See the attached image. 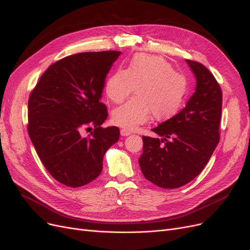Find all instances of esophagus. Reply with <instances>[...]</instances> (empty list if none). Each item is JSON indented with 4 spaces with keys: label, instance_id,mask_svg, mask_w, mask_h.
<instances>
[{
    "label": "esophagus",
    "instance_id": "esophagus-1",
    "mask_svg": "<svg viewBox=\"0 0 250 250\" xmlns=\"http://www.w3.org/2000/svg\"><path fill=\"white\" fill-rule=\"evenodd\" d=\"M121 135H122L123 137H126V136H129V135H131V132L127 131V129L123 128V129H121Z\"/></svg>",
    "mask_w": 250,
    "mask_h": 250
}]
</instances>
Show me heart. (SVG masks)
<instances>
[{
	"instance_id": "b5f03b06",
	"label": "heart",
	"mask_w": 250,
	"mask_h": 250,
	"mask_svg": "<svg viewBox=\"0 0 250 250\" xmlns=\"http://www.w3.org/2000/svg\"><path fill=\"white\" fill-rule=\"evenodd\" d=\"M187 86L186 78L172 71L165 59L138 54L125 70H115L105 83V93L114 103L125 101L136 88L135 98L112 111V123L133 131L151 114L155 121H166L179 111Z\"/></svg>"
}]
</instances>
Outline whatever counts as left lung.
<instances>
[{
    "label": "left lung",
    "instance_id": "obj_1",
    "mask_svg": "<svg viewBox=\"0 0 250 250\" xmlns=\"http://www.w3.org/2000/svg\"><path fill=\"white\" fill-rule=\"evenodd\" d=\"M196 86L185 108L152 128L158 138L143 137L139 165L154 185L175 189L196 178L220 141L222 91L201 63L186 60Z\"/></svg>",
    "mask_w": 250,
    "mask_h": 250
}]
</instances>
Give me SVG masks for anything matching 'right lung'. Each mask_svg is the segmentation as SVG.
<instances>
[{
    "instance_id": "1",
    "label": "right lung",
    "mask_w": 250,
    "mask_h": 250,
    "mask_svg": "<svg viewBox=\"0 0 250 250\" xmlns=\"http://www.w3.org/2000/svg\"><path fill=\"white\" fill-rule=\"evenodd\" d=\"M122 52L67 56L42 75L28 100V134L42 165L65 186L77 188L98 178L103 157L119 139L117 126L100 125L106 77ZM94 131L84 138L83 128Z\"/></svg>"
}]
</instances>
